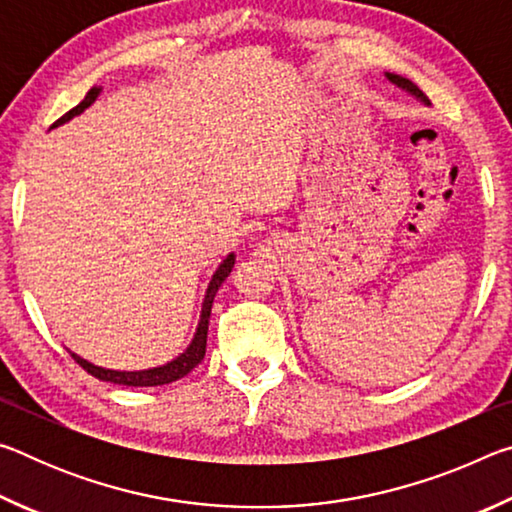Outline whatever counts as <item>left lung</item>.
I'll use <instances>...</instances> for the list:
<instances>
[{
    "mask_svg": "<svg viewBox=\"0 0 512 512\" xmlns=\"http://www.w3.org/2000/svg\"><path fill=\"white\" fill-rule=\"evenodd\" d=\"M386 76H388V81L397 85V88H402V90H406V92H411L413 97H418L420 101L429 103V101H427V97H424V92L418 88V85L411 83L409 79H404V76H397V74H386Z\"/></svg>",
    "mask_w": 512,
    "mask_h": 512,
    "instance_id": "obj_1",
    "label": "left lung"
}]
</instances>
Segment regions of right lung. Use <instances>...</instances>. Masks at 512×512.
Returning <instances> with one entry per match:
<instances>
[{"mask_svg": "<svg viewBox=\"0 0 512 512\" xmlns=\"http://www.w3.org/2000/svg\"><path fill=\"white\" fill-rule=\"evenodd\" d=\"M101 88H92L88 94H85V99L79 103V106L72 108L69 112H65L63 117H60L54 126L56 128L60 124H65V121H69L76 115H81V112L92 106L94 99L99 97ZM232 266H235V255H228L221 262V266L216 268V273L212 275V282L210 287H207V293H205V300H203V311H201V323H198L196 327V334L192 343H189V348L180 354V357H176L173 361H169L167 366H160V368H149V370H135V372H121V370H108V368H101V366H94V363L81 359L79 354L72 352V359L79 363V366L83 370H88L92 377H97L101 381H112V384H119V386H164V384H171V381H176L180 377H185L187 372H192L198 363L203 361L205 357V345H207V325H210V314H212V302H214V296L216 291H219L221 282L225 280V277L230 275Z\"/></svg>", "mask_w": 512, "mask_h": 512, "instance_id": "add662e5", "label": "right lung"}]
</instances>
